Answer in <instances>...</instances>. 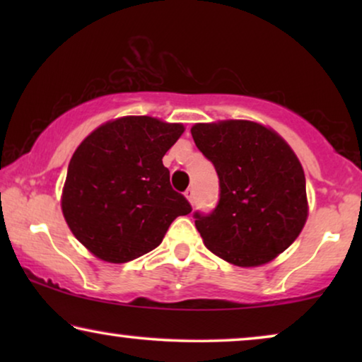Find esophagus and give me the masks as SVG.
<instances>
[{
    "label": "esophagus",
    "instance_id": "1",
    "mask_svg": "<svg viewBox=\"0 0 362 362\" xmlns=\"http://www.w3.org/2000/svg\"><path fill=\"white\" fill-rule=\"evenodd\" d=\"M185 196H186V199L191 202V206H194V191L187 189V191L185 192Z\"/></svg>",
    "mask_w": 362,
    "mask_h": 362
}]
</instances>
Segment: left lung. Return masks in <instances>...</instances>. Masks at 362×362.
<instances>
[{"instance_id": "1", "label": "left lung", "mask_w": 362, "mask_h": 362, "mask_svg": "<svg viewBox=\"0 0 362 362\" xmlns=\"http://www.w3.org/2000/svg\"><path fill=\"white\" fill-rule=\"evenodd\" d=\"M196 146L216 168L219 202L194 212L212 254L237 267H259L293 244L308 217L305 173L279 133L249 120L196 123Z\"/></svg>"}]
</instances>
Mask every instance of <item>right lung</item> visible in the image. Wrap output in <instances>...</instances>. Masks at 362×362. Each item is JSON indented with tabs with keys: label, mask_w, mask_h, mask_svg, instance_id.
<instances>
[{
	"label": "right lung",
	"mask_w": 362,
	"mask_h": 362,
	"mask_svg": "<svg viewBox=\"0 0 362 362\" xmlns=\"http://www.w3.org/2000/svg\"><path fill=\"white\" fill-rule=\"evenodd\" d=\"M182 132L181 123L122 117L78 145L61 204L69 229L98 259L125 264L148 254L177 216L192 211L163 165Z\"/></svg>",
	"instance_id": "right-lung-1"
}]
</instances>
